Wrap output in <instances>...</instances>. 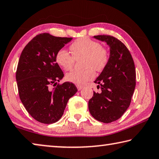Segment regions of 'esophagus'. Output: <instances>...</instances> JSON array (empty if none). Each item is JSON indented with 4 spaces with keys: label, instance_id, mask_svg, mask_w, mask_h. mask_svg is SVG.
Wrapping results in <instances>:
<instances>
[{
    "label": "esophagus",
    "instance_id": "34e87169",
    "mask_svg": "<svg viewBox=\"0 0 159 159\" xmlns=\"http://www.w3.org/2000/svg\"><path fill=\"white\" fill-rule=\"evenodd\" d=\"M77 89H78V91H80V90H82L83 88H84V87H83V86H80V85H77Z\"/></svg>",
    "mask_w": 159,
    "mask_h": 159
}]
</instances>
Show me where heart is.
<instances>
[{
  "label": "heart",
  "instance_id": "b5f03b06",
  "mask_svg": "<svg viewBox=\"0 0 159 159\" xmlns=\"http://www.w3.org/2000/svg\"><path fill=\"white\" fill-rule=\"evenodd\" d=\"M72 54L66 48H61L57 52L56 61L62 68L69 70L73 67L75 58L84 56L83 70H75L66 74L67 81L80 86L85 84L96 76L95 70L101 72L106 68L109 61V52L105 46L97 41L89 38H80L70 46Z\"/></svg>",
  "mask_w": 159,
  "mask_h": 159
}]
</instances>
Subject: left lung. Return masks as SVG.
Here are the masks:
<instances>
[{
  "label": "left lung",
  "instance_id": "obj_1",
  "mask_svg": "<svg viewBox=\"0 0 159 159\" xmlns=\"http://www.w3.org/2000/svg\"><path fill=\"white\" fill-rule=\"evenodd\" d=\"M110 47L109 61L94 82L101 93L93 92L89 101V110L93 118L104 123L116 121L130 105L136 85L134 61L125 45L114 36H93Z\"/></svg>",
  "mask_w": 159,
  "mask_h": 159
}]
</instances>
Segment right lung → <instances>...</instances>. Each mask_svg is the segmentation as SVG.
I'll use <instances>...</instances> for the list:
<instances>
[{"label":"right lung","mask_w":159,"mask_h":159,"mask_svg":"<svg viewBox=\"0 0 159 159\" xmlns=\"http://www.w3.org/2000/svg\"><path fill=\"white\" fill-rule=\"evenodd\" d=\"M72 39L40 34L26 45L20 55L16 71L20 98L30 115L41 123L58 121L70 98L77 92L73 83L57 84L64 74L56 55Z\"/></svg>","instance_id":"obj_1"}]
</instances>
